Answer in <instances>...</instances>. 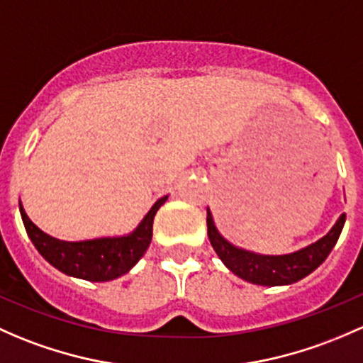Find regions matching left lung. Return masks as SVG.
Masks as SVG:
<instances>
[{"label":"left lung","mask_w":363,"mask_h":363,"mask_svg":"<svg viewBox=\"0 0 363 363\" xmlns=\"http://www.w3.org/2000/svg\"><path fill=\"white\" fill-rule=\"evenodd\" d=\"M345 220L346 216L341 213L339 219L335 220L333 230L320 240H316L315 243L304 247V249L292 252V254L266 255L240 249V247L228 242L217 230L211 208L207 207L208 240H211L213 250L219 255L220 261L224 262V266L242 280L255 285H264V287L296 284V281L303 280L304 277L315 272L325 261L330 250L334 249L335 242H337L339 235L342 231V226H345Z\"/></svg>","instance_id":"obj_1"}]
</instances>
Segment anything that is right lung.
<instances>
[{
  "label": "right lung",
  "mask_w": 363,
  "mask_h": 363,
  "mask_svg": "<svg viewBox=\"0 0 363 363\" xmlns=\"http://www.w3.org/2000/svg\"><path fill=\"white\" fill-rule=\"evenodd\" d=\"M167 198L169 194L160 198L137 224L135 230L128 235L104 236V238L82 240V242L53 238L29 219L22 203H18V208L30 242L53 268L67 277L82 278V280L109 281L130 272L147 250L152 238V219Z\"/></svg>",
  "instance_id": "1"
}]
</instances>
